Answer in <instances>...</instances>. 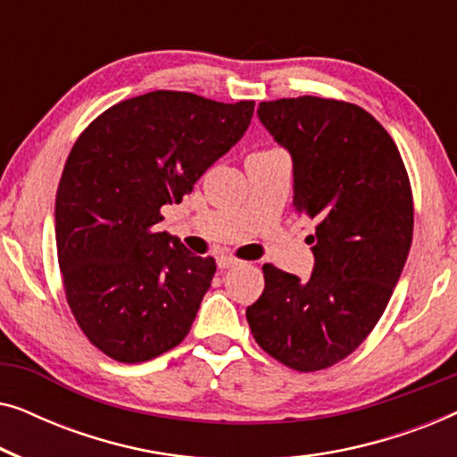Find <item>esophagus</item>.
I'll return each mask as SVG.
<instances>
[{"label":"esophagus","mask_w":457,"mask_h":457,"mask_svg":"<svg viewBox=\"0 0 457 457\" xmlns=\"http://www.w3.org/2000/svg\"><path fill=\"white\" fill-rule=\"evenodd\" d=\"M241 264V260L239 258H235V255H218V268H235V266H239Z\"/></svg>","instance_id":"34e87169"}]
</instances>
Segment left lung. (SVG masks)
<instances>
[{
  "mask_svg": "<svg viewBox=\"0 0 457 457\" xmlns=\"http://www.w3.org/2000/svg\"><path fill=\"white\" fill-rule=\"evenodd\" d=\"M258 116L293 158V208L316 220V264L299 280L264 264L245 312L253 339L297 372L358 349L389 303L414 230L408 170L391 135L360 105L314 96L262 102Z\"/></svg>",
  "mask_w": 457,
  "mask_h": 457,
  "instance_id": "1",
  "label": "left lung"
}]
</instances>
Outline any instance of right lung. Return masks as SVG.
Masks as SVG:
<instances>
[{"instance_id":"obj_1","label":"right lung","mask_w":457,"mask_h":457,"mask_svg":"<svg viewBox=\"0 0 457 457\" xmlns=\"http://www.w3.org/2000/svg\"><path fill=\"white\" fill-rule=\"evenodd\" d=\"M253 102L152 91L102 112L74 141L55 195V247L66 302L108 358L139 364L177 347L210 289L216 260L158 233L241 139Z\"/></svg>"}]
</instances>
